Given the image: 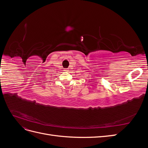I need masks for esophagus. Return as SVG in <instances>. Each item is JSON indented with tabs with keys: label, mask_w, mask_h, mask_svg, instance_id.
Segmentation results:
<instances>
[{
	"label": "esophagus",
	"mask_w": 148,
	"mask_h": 148,
	"mask_svg": "<svg viewBox=\"0 0 148 148\" xmlns=\"http://www.w3.org/2000/svg\"><path fill=\"white\" fill-rule=\"evenodd\" d=\"M64 71H69V69H64Z\"/></svg>",
	"instance_id": "34e87169"
}]
</instances>
